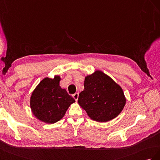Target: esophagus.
<instances>
[{"instance_id":"obj_1","label":"esophagus","mask_w":160,"mask_h":160,"mask_svg":"<svg viewBox=\"0 0 160 160\" xmlns=\"http://www.w3.org/2000/svg\"><path fill=\"white\" fill-rule=\"evenodd\" d=\"M78 97H79L78 93H75L74 94H73V98L75 99L76 101H77L78 99Z\"/></svg>"}]
</instances>
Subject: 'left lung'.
<instances>
[{
  "label": "left lung",
  "mask_w": 160,
  "mask_h": 160,
  "mask_svg": "<svg viewBox=\"0 0 160 160\" xmlns=\"http://www.w3.org/2000/svg\"><path fill=\"white\" fill-rule=\"evenodd\" d=\"M84 90L80 93L79 105L89 117L98 122H107L122 111L126 98L121 86L110 76L97 70L86 76Z\"/></svg>",
  "instance_id": "obj_1"
}]
</instances>
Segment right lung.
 Masks as SVG:
<instances>
[{"label":"right lung","instance_id":"obj_1","mask_svg":"<svg viewBox=\"0 0 160 160\" xmlns=\"http://www.w3.org/2000/svg\"><path fill=\"white\" fill-rule=\"evenodd\" d=\"M61 78H45L35 88L30 98V107L34 116L45 123L52 124L65 115L75 100L60 86Z\"/></svg>","mask_w":160,"mask_h":160}]
</instances>
